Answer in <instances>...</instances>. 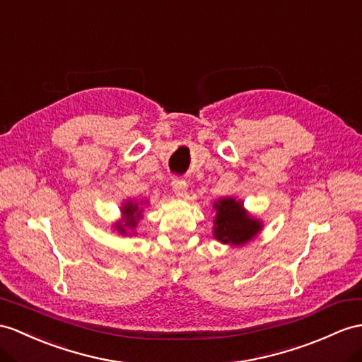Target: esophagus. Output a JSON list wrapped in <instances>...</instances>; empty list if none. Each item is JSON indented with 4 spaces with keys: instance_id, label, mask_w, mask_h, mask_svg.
Instances as JSON below:
<instances>
[{
    "instance_id": "obj_1",
    "label": "esophagus",
    "mask_w": 362,
    "mask_h": 362,
    "mask_svg": "<svg viewBox=\"0 0 362 362\" xmlns=\"http://www.w3.org/2000/svg\"><path fill=\"white\" fill-rule=\"evenodd\" d=\"M172 189L175 195L178 198H186L187 197V182L181 178H173L172 181Z\"/></svg>"
}]
</instances>
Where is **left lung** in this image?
Segmentation results:
<instances>
[{
  "instance_id": "8db88e82",
  "label": "left lung",
  "mask_w": 362,
  "mask_h": 362,
  "mask_svg": "<svg viewBox=\"0 0 362 362\" xmlns=\"http://www.w3.org/2000/svg\"><path fill=\"white\" fill-rule=\"evenodd\" d=\"M214 209L216 210L214 236L223 244L244 245L261 232L262 223L244 210L241 201L221 198L215 201Z\"/></svg>"
}]
</instances>
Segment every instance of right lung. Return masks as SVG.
Here are the masks:
<instances>
[{"mask_svg": "<svg viewBox=\"0 0 362 362\" xmlns=\"http://www.w3.org/2000/svg\"><path fill=\"white\" fill-rule=\"evenodd\" d=\"M122 211V219L115 224V228L122 235H127V230H134L136 227L139 218L143 216V209H141L136 202L134 201H126L124 204L121 206Z\"/></svg>", "mask_w": 362, "mask_h": 362, "instance_id": "1", "label": "right lung"}]
</instances>
